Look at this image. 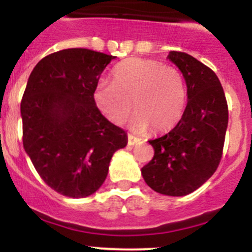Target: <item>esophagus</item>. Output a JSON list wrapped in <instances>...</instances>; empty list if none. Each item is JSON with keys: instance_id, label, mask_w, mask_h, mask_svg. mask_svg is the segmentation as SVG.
I'll return each instance as SVG.
<instances>
[{"instance_id": "34e87169", "label": "esophagus", "mask_w": 252, "mask_h": 252, "mask_svg": "<svg viewBox=\"0 0 252 252\" xmlns=\"http://www.w3.org/2000/svg\"><path fill=\"white\" fill-rule=\"evenodd\" d=\"M137 142H140V139H137V137H135L133 135H128L127 136V144L130 146L135 145V144H137Z\"/></svg>"}]
</instances>
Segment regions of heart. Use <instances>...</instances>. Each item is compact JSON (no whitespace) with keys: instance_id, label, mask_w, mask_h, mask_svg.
I'll return each instance as SVG.
<instances>
[{"instance_id":"heart-1","label":"heart","mask_w":252,"mask_h":252,"mask_svg":"<svg viewBox=\"0 0 252 252\" xmlns=\"http://www.w3.org/2000/svg\"><path fill=\"white\" fill-rule=\"evenodd\" d=\"M97 110L112 124L121 125L133 110V127L153 132L173 128L187 106V86L183 74L173 65L158 60L132 58L120 63L112 83L101 82L93 92Z\"/></svg>"}]
</instances>
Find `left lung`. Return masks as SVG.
<instances>
[{
  "label": "left lung",
  "mask_w": 252,
  "mask_h": 252,
  "mask_svg": "<svg viewBox=\"0 0 252 252\" xmlns=\"http://www.w3.org/2000/svg\"><path fill=\"white\" fill-rule=\"evenodd\" d=\"M168 58L183 73L188 103L173 130L149 141L154 157L141 173L155 192L180 197L194 192L217 170L223 153L228 107L212 69L183 51H170Z\"/></svg>",
  "instance_id": "obj_1"
}]
</instances>
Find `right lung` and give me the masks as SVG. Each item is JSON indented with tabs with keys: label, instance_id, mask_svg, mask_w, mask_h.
<instances>
[{
	"label": "right lung",
	"instance_id": "obj_1",
	"mask_svg": "<svg viewBox=\"0 0 252 252\" xmlns=\"http://www.w3.org/2000/svg\"><path fill=\"white\" fill-rule=\"evenodd\" d=\"M113 55L64 49L40 60L21 99L22 142L55 192L83 198L98 190L127 133L97 110L93 92Z\"/></svg>",
	"mask_w": 252,
	"mask_h": 252
}]
</instances>
